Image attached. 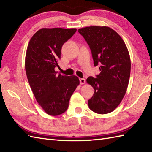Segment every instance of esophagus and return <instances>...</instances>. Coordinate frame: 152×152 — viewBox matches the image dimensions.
Wrapping results in <instances>:
<instances>
[{"mask_svg": "<svg viewBox=\"0 0 152 152\" xmlns=\"http://www.w3.org/2000/svg\"><path fill=\"white\" fill-rule=\"evenodd\" d=\"M80 84H84L86 83V80L84 78H80Z\"/></svg>", "mask_w": 152, "mask_h": 152, "instance_id": "obj_1", "label": "esophagus"}]
</instances>
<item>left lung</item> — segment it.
Returning <instances> with one entry per match:
<instances>
[{
  "label": "left lung",
  "mask_w": 152,
  "mask_h": 152,
  "mask_svg": "<svg viewBox=\"0 0 152 152\" xmlns=\"http://www.w3.org/2000/svg\"><path fill=\"white\" fill-rule=\"evenodd\" d=\"M91 50L94 65H100L96 78L89 76L87 83L94 89L88 101L89 108L105 114L120 104L127 91L131 73V59L121 37L108 27L91 26L79 28Z\"/></svg>",
  "instance_id": "8db88e82"
}]
</instances>
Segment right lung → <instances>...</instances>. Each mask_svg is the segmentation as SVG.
I'll return each mask as SVG.
<instances>
[{
	"instance_id": "obj_1",
	"label": "right lung",
	"mask_w": 152,
	"mask_h": 152,
	"mask_svg": "<svg viewBox=\"0 0 152 152\" xmlns=\"http://www.w3.org/2000/svg\"><path fill=\"white\" fill-rule=\"evenodd\" d=\"M76 28H43L35 33L28 44L25 71L28 83L38 104L50 115L65 112L71 95L80 84L76 76L57 74L61 51Z\"/></svg>"
}]
</instances>
